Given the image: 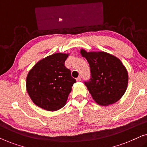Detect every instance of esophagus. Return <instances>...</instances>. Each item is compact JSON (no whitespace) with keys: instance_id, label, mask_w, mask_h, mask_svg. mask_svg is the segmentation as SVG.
<instances>
[{"instance_id":"34e87169","label":"esophagus","mask_w":147,"mask_h":147,"mask_svg":"<svg viewBox=\"0 0 147 147\" xmlns=\"http://www.w3.org/2000/svg\"><path fill=\"white\" fill-rule=\"evenodd\" d=\"M77 81H81L82 80V77H81V76H78V77L77 78Z\"/></svg>"}]
</instances>
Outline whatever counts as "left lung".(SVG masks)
<instances>
[{
	"label": "left lung",
	"mask_w": 147,
	"mask_h": 147,
	"mask_svg": "<svg viewBox=\"0 0 147 147\" xmlns=\"http://www.w3.org/2000/svg\"><path fill=\"white\" fill-rule=\"evenodd\" d=\"M82 55L90 65L91 77L84 84L96 103L108 106L119 100L128 86V72L121 61L104 51L87 52Z\"/></svg>",
	"instance_id": "1"
}]
</instances>
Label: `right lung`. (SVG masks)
<instances>
[{"label":"right lung","mask_w":147,"mask_h":147,"mask_svg":"<svg viewBox=\"0 0 147 147\" xmlns=\"http://www.w3.org/2000/svg\"><path fill=\"white\" fill-rule=\"evenodd\" d=\"M68 54L57 53L37 62L30 70L26 85L34 103L48 111L63 107L76 80L65 66Z\"/></svg>","instance_id":"right-lung-1"}]
</instances>
